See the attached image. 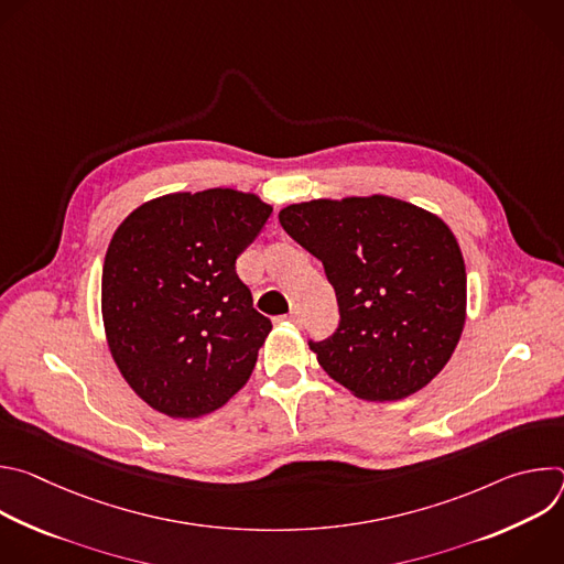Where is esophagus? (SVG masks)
Returning <instances> with one entry per match:
<instances>
[{"mask_svg":"<svg viewBox=\"0 0 564 564\" xmlns=\"http://www.w3.org/2000/svg\"><path fill=\"white\" fill-rule=\"evenodd\" d=\"M288 321H290V324H296V326H299V324H301V316H299V312H292V314L288 316Z\"/></svg>","mask_w":564,"mask_h":564,"instance_id":"34e87169","label":"esophagus"}]
</instances>
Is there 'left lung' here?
I'll return each instance as SVG.
<instances>
[{"label": "left lung", "mask_w": 564, "mask_h": 564, "mask_svg": "<svg viewBox=\"0 0 564 564\" xmlns=\"http://www.w3.org/2000/svg\"><path fill=\"white\" fill-rule=\"evenodd\" d=\"M279 223L337 294V333L310 344L335 381L359 399L397 401L442 372L464 330L466 268L437 214L372 194L294 203Z\"/></svg>", "instance_id": "obj_1"}]
</instances>
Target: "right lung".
<instances>
[{
    "label": "right lung",
    "instance_id": "right-lung-1",
    "mask_svg": "<svg viewBox=\"0 0 564 564\" xmlns=\"http://www.w3.org/2000/svg\"><path fill=\"white\" fill-rule=\"evenodd\" d=\"M272 214L257 194L214 187L142 203L113 231L102 268L111 357L153 411L196 420L254 370L272 324L236 259Z\"/></svg>",
    "mask_w": 564,
    "mask_h": 564
}]
</instances>
